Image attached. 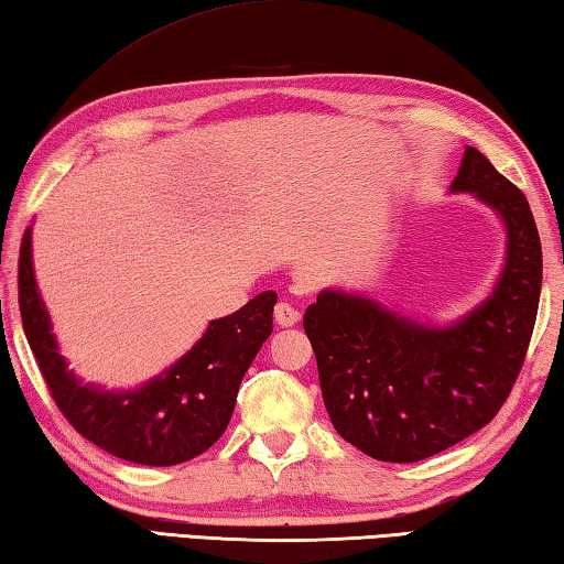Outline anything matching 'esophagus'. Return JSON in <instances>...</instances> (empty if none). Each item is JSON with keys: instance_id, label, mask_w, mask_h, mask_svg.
Listing matches in <instances>:
<instances>
[{"instance_id": "esophagus-1", "label": "esophagus", "mask_w": 564, "mask_h": 564, "mask_svg": "<svg viewBox=\"0 0 564 564\" xmlns=\"http://www.w3.org/2000/svg\"><path fill=\"white\" fill-rule=\"evenodd\" d=\"M273 315H275V323H279L281 327H293L295 323L301 321V311L293 308V305H289V303L275 305Z\"/></svg>"}]
</instances>
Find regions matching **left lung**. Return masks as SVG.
Returning <instances> with one entry per match:
<instances>
[{
	"instance_id": "8db88e82",
	"label": "left lung",
	"mask_w": 564,
	"mask_h": 564,
	"mask_svg": "<svg viewBox=\"0 0 564 564\" xmlns=\"http://www.w3.org/2000/svg\"><path fill=\"white\" fill-rule=\"evenodd\" d=\"M508 227V261L490 299L454 327H426L382 305L323 291L303 315L335 432L362 454L414 464L464 442L513 389L535 327L542 249L525 194L466 148L452 184Z\"/></svg>"
}]
</instances>
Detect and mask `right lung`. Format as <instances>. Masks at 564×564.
Returning <instances> with one entry per match:
<instances>
[{
	"instance_id": "1",
	"label": "right lung",
	"mask_w": 564,
	"mask_h": 564,
	"mask_svg": "<svg viewBox=\"0 0 564 564\" xmlns=\"http://www.w3.org/2000/svg\"><path fill=\"white\" fill-rule=\"evenodd\" d=\"M19 313L41 377L58 412L104 452L140 466H177L207 452L227 432L243 375L273 330L275 293L212 321L202 340L158 380L138 392L110 394L80 384L56 350L36 291L32 237L19 249Z\"/></svg>"
}]
</instances>
